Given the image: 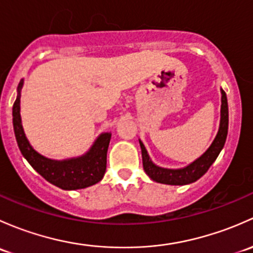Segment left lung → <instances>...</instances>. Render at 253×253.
Returning a JSON list of instances; mask_svg holds the SVG:
<instances>
[{"mask_svg": "<svg viewBox=\"0 0 253 253\" xmlns=\"http://www.w3.org/2000/svg\"><path fill=\"white\" fill-rule=\"evenodd\" d=\"M220 92H222V106H220V123L217 136H215L212 145L208 147V150L206 151L204 155L200 158H197L196 161H194L191 165L180 169H167L156 166L151 161L144 144L139 140L142 153V166H144V170L153 181L168 185L191 184L194 181L199 180L206 171L210 169V167L213 165V162L217 160L218 155H219L220 151L224 147V144H225L229 124V111L226 93L224 92L223 88H220Z\"/></svg>", "mask_w": 253, "mask_h": 253, "instance_id": "8db88e82", "label": "left lung"}]
</instances>
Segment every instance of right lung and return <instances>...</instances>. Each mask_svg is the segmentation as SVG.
<instances>
[{
  "label": "right lung",
  "mask_w": 253,
  "mask_h": 253,
  "mask_svg": "<svg viewBox=\"0 0 253 253\" xmlns=\"http://www.w3.org/2000/svg\"><path fill=\"white\" fill-rule=\"evenodd\" d=\"M23 80L18 85V95L13 105V127L18 147L30 166L48 183L63 190H77L95 185L102 180L107 165V150L111 132H103L96 139L85 155L63 161H54L36 152L24 134L20 118V90Z\"/></svg>",
  "instance_id": "right-lung-1"
}]
</instances>
